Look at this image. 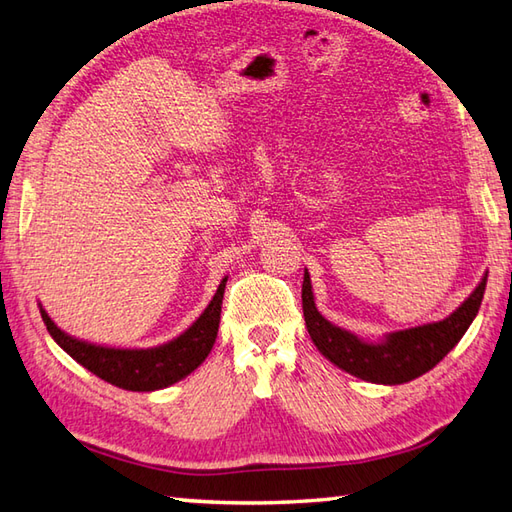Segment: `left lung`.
<instances>
[{"mask_svg": "<svg viewBox=\"0 0 512 512\" xmlns=\"http://www.w3.org/2000/svg\"><path fill=\"white\" fill-rule=\"evenodd\" d=\"M483 291H486V277L470 293L468 300L445 320L389 333L380 342H362L353 333L324 320L315 309L309 273H304L302 309L313 345L333 365L345 369L351 376L369 380V383L401 385L423 376L425 371H430L448 356V351L457 345L475 320Z\"/></svg>", "mask_w": 512, "mask_h": 512, "instance_id": "1", "label": "left lung"}]
</instances>
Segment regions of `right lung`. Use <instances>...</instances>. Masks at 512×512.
Here are the masks:
<instances>
[{
    "mask_svg": "<svg viewBox=\"0 0 512 512\" xmlns=\"http://www.w3.org/2000/svg\"><path fill=\"white\" fill-rule=\"evenodd\" d=\"M224 291L226 280H221L215 297L199 315V320L179 338L154 349H111L89 345V342L76 340L60 331L44 309H40V313L53 340L91 374L116 387L129 389V392H154V389L179 383L208 358L219 331Z\"/></svg>",
    "mask_w": 512,
    "mask_h": 512,
    "instance_id": "obj_1",
    "label": "right lung"
}]
</instances>
